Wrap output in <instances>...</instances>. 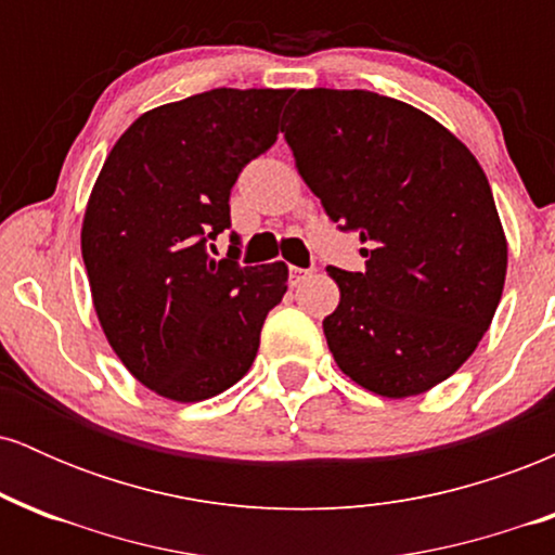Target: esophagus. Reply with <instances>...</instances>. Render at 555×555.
<instances>
[{
    "label": "esophagus",
    "instance_id": "1",
    "mask_svg": "<svg viewBox=\"0 0 555 555\" xmlns=\"http://www.w3.org/2000/svg\"><path fill=\"white\" fill-rule=\"evenodd\" d=\"M310 273H313V269H297V266H292V269H289V282L292 284H299L305 276H310Z\"/></svg>",
    "mask_w": 555,
    "mask_h": 555
}]
</instances>
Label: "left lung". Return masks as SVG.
<instances>
[{
	"mask_svg": "<svg viewBox=\"0 0 555 555\" xmlns=\"http://www.w3.org/2000/svg\"><path fill=\"white\" fill-rule=\"evenodd\" d=\"M282 132L328 219L365 245V271L328 266L336 365L386 399L430 391L475 352L503 295L508 245L486 171L430 114L371 91H297Z\"/></svg>",
	"mask_w": 555,
	"mask_h": 555,
	"instance_id": "obj_1",
	"label": "left lung"
}]
</instances>
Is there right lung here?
Segmentation results:
<instances>
[{"label":"right lung","mask_w":555,"mask_h":555,"mask_svg":"<svg viewBox=\"0 0 555 555\" xmlns=\"http://www.w3.org/2000/svg\"><path fill=\"white\" fill-rule=\"evenodd\" d=\"M284 88H214L140 114L106 156L80 229L101 331L135 380L190 404L250 371L282 302V260L237 266L206 242L229 229V190L276 140Z\"/></svg>","instance_id":"right-lung-1"}]
</instances>
